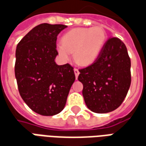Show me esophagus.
Returning a JSON list of instances; mask_svg holds the SVG:
<instances>
[{
    "label": "esophagus",
    "mask_w": 146,
    "mask_h": 146,
    "mask_svg": "<svg viewBox=\"0 0 146 146\" xmlns=\"http://www.w3.org/2000/svg\"><path fill=\"white\" fill-rule=\"evenodd\" d=\"M74 73H75L76 78H77V77H78V75H79V73H80L78 69H76V68H75V69H74Z\"/></svg>",
    "instance_id": "obj_1"
}]
</instances>
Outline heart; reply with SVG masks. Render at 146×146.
Here are the masks:
<instances>
[{
	"instance_id": "b5f03b06",
	"label": "heart",
	"mask_w": 146,
	"mask_h": 146,
	"mask_svg": "<svg viewBox=\"0 0 146 146\" xmlns=\"http://www.w3.org/2000/svg\"><path fill=\"white\" fill-rule=\"evenodd\" d=\"M106 40V33L102 27L75 28L64 34L57 51L63 60H69L73 53L76 63L88 66L96 60Z\"/></svg>"
}]
</instances>
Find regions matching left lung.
Listing matches in <instances>:
<instances>
[{
  "label": "left lung",
  "instance_id": "left-lung-1",
  "mask_svg": "<svg viewBox=\"0 0 146 146\" xmlns=\"http://www.w3.org/2000/svg\"><path fill=\"white\" fill-rule=\"evenodd\" d=\"M83 96L92 112L106 113L119 107L126 98L131 82V59L125 44L110 37L96 60L79 70Z\"/></svg>",
  "mask_w": 146,
  "mask_h": 146
}]
</instances>
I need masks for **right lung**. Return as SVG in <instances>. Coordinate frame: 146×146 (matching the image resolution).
I'll use <instances>...</instances> for the list:
<instances>
[{"mask_svg":"<svg viewBox=\"0 0 146 146\" xmlns=\"http://www.w3.org/2000/svg\"><path fill=\"white\" fill-rule=\"evenodd\" d=\"M67 26L42 23L30 30L18 44L15 75L21 97L42 116H53L63 110L75 80L73 67L58 66L57 36Z\"/></svg>","mask_w":146,"mask_h":146,"instance_id":"add662e5","label":"right lung"}]
</instances>
